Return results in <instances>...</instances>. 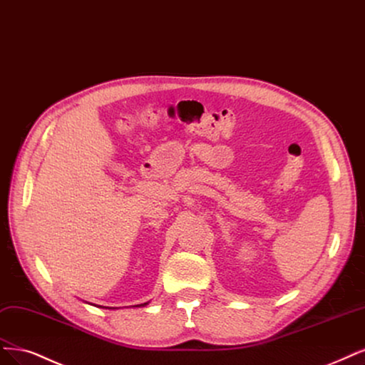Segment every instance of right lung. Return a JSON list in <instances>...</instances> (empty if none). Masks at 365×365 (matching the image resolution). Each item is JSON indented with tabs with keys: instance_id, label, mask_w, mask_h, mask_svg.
<instances>
[{
	"instance_id": "1",
	"label": "right lung",
	"mask_w": 365,
	"mask_h": 365,
	"mask_svg": "<svg viewBox=\"0 0 365 365\" xmlns=\"http://www.w3.org/2000/svg\"><path fill=\"white\" fill-rule=\"evenodd\" d=\"M145 305H146V304H145Z\"/></svg>"
}]
</instances>
